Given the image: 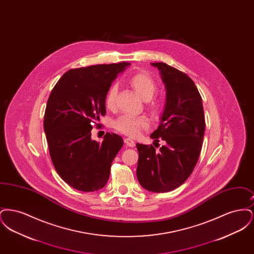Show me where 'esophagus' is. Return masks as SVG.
Segmentation results:
<instances>
[{"label":"esophagus","instance_id":"esophagus-1","mask_svg":"<svg viewBox=\"0 0 254 254\" xmlns=\"http://www.w3.org/2000/svg\"><path fill=\"white\" fill-rule=\"evenodd\" d=\"M125 144L127 145V146H130V147H133L134 145H135V142L131 140L130 138H126L125 139Z\"/></svg>","mask_w":254,"mask_h":254}]
</instances>
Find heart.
Masks as SVG:
<instances>
[{"label":"heart","mask_w":254,"mask_h":254,"mask_svg":"<svg viewBox=\"0 0 254 254\" xmlns=\"http://www.w3.org/2000/svg\"><path fill=\"white\" fill-rule=\"evenodd\" d=\"M129 85L133 90L143 100H150L156 92L157 85L153 78L146 72H137L129 79ZM117 95V86L112 85L109 88L105 103L108 109H113L115 106V100ZM114 128L125 135L136 137L140 134L142 129L148 127V121L145 117H133L129 115H124L119 117L113 123Z\"/></svg>","instance_id":"obj_1"}]
</instances>
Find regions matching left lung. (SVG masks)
<instances>
[{
    "instance_id": "left-lung-1",
    "label": "left lung",
    "mask_w": 254,
    "mask_h": 254,
    "mask_svg": "<svg viewBox=\"0 0 254 254\" xmlns=\"http://www.w3.org/2000/svg\"><path fill=\"white\" fill-rule=\"evenodd\" d=\"M151 64L160 70L167 102L161 124L150 138L155 142L160 138L166 144L159 150L155 145L136 144V174L146 190L168 192L180 187L193 171L203 145L205 115L201 95L186 73L165 63Z\"/></svg>"
}]
</instances>
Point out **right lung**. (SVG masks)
<instances>
[{
	"mask_svg": "<svg viewBox=\"0 0 254 254\" xmlns=\"http://www.w3.org/2000/svg\"><path fill=\"white\" fill-rule=\"evenodd\" d=\"M128 64L73 68L51 90L44 118L49 154L61 178L77 190H99L109 181L123 139L107 132L100 144L91 139V129L106 115L105 99L113 80Z\"/></svg>",
	"mask_w": 254,
	"mask_h": 254,
	"instance_id": "obj_1",
	"label": "right lung"
}]
</instances>
